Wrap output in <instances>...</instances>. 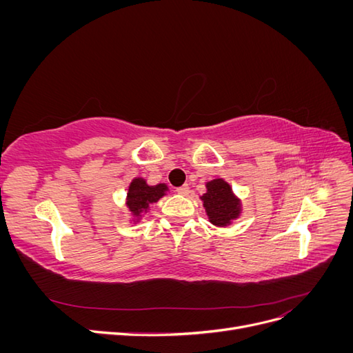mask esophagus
<instances>
[{
    "instance_id": "esophagus-1",
    "label": "esophagus",
    "mask_w": 353,
    "mask_h": 353,
    "mask_svg": "<svg viewBox=\"0 0 353 353\" xmlns=\"http://www.w3.org/2000/svg\"><path fill=\"white\" fill-rule=\"evenodd\" d=\"M176 193H178V194H181V196H188V193H190V188H188V185L178 187V188H176Z\"/></svg>"
}]
</instances>
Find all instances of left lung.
<instances>
[{
	"label": "left lung",
	"instance_id": "left-lung-1",
	"mask_svg": "<svg viewBox=\"0 0 353 353\" xmlns=\"http://www.w3.org/2000/svg\"><path fill=\"white\" fill-rule=\"evenodd\" d=\"M200 200L212 225L225 228L241 216V200L223 178L208 181L206 193L200 196Z\"/></svg>",
	"mask_w": 353,
	"mask_h": 353
}]
</instances>
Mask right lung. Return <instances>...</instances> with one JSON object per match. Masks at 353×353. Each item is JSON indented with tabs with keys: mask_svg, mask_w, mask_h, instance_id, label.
Listing matches in <instances>:
<instances>
[{
	"mask_svg": "<svg viewBox=\"0 0 353 353\" xmlns=\"http://www.w3.org/2000/svg\"><path fill=\"white\" fill-rule=\"evenodd\" d=\"M169 187L163 183L156 185H148L147 181L141 176H135L126 191L125 205L131 215V222H141L143 216L150 210L153 203H157L163 196L168 194Z\"/></svg>",
	"mask_w": 353,
	"mask_h": 353,
	"instance_id": "obj_1",
	"label": "right lung"
}]
</instances>
